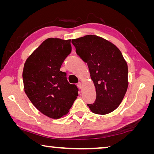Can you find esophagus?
Listing matches in <instances>:
<instances>
[{
  "label": "esophagus",
  "mask_w": 154,
  "mask_h": 154,
  "mask_svg": "<svg viewBox=\"0 0 154 154\" xmlns=\"http://www.w3.org/2000/svg\"><path fill=\"white\" fill-rule=\"evenodd\" d=\"M77 85V87L79 88V89H82V83H80V82H79V83H78Z\"/></svg>",
  "instance_id": "1"
}]
</instances>
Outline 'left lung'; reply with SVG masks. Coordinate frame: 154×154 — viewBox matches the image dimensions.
Masks as SVG:
<instances>
[{"instance_id": "left-lung-1", "label": "left lung", "mask_w": 154, "mask_h": 154, "mask_svg": "<svg viewBox=\"0 0 154 154\" xmlns=\"http://www.w3.org/2000/svg\"><path fill=\"white\" fill-rule=\"evenodd\" d=\"M71 43L77 55L87 63L96 88L95 102L88 106L96 114L113 111L122 103L128 85V65L122 52L96 35H85Z\"/></svg>"}]
</instances>
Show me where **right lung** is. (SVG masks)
Instances as JSON below:
<instances>
[{"instance_id":"right-lung-1","label":"right lung","mask_w":154,"mask_h":154,"mask_svg":"<svg viewBox=\"0 0 154 154\" xmlns=\"http://www.w3.org/2000/svg\"><path fill=\"white\" fill-rule=\"evenodd\" d=\"M71 40L49 38L28 57L22 77L24 91L33 105L49 118L58 119L69 112L78 96L60 71L71 52Z\"/></svg>"}]
</instances>
